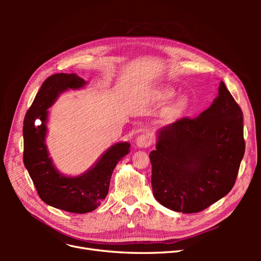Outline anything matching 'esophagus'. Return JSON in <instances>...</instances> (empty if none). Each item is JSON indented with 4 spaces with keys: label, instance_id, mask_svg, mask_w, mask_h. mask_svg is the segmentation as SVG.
Here are the masks:
<instances>
[{
    "label": "esophagus",
    "instance_id": "obj_1",
    "mask_svg": "<svg viewBox=\"0 0 261 261\" xmlns=\"http://www.w3.org/2000/svg\"><path fill=\"white\" fill-rule=\"evenodd\" d=\"M151 145V137L149 135H140L136 139V146L138 148H147Z\"/></svg>",
    "mask_w": 261,
    "mask_h": 261
}]
</instances>
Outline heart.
<instances>
[{
	"mask_svg": "<svg viewBox=\"0 0 261 261\" xmlns=\"http://www.w3.org/2000/svg\"><path fill=\"white\" fill-rule=\"evenodd\" d=\"M176 96V91L170 87H161L152 92V100L156 103L164 105L172 101ZM191 108V99L188 96L178 97L167 110V116L170 118H177L185 114Z\"/></svg>",
	"mask_w": 261,
	"mask_h": 261,
	"instance_id": "obj_1",
	"label": "heart"
}]
</instances>
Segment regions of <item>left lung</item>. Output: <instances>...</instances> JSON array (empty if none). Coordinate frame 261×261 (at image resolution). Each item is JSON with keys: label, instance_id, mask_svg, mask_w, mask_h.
Masks as SVG:
<instances>
[{"label": "left lung", "instance_id": "obj_1", "mask_svg": "<svg viewBox=\"0 0 261 261\" xmlns=\"http://www.w3.org/2000/svg\"><path fill=\"white\" fill-rule=\"evenodd\" d=\"M150 152L154 198L170 210L202 211L228 194L245 153L243 112L223 82L210 108L156 132Z\"/></svg>", "mask_w": 261, "mask_h": 261}]
</instances>
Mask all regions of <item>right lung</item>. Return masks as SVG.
I'll return each instance as SVG.
<instances>
[{
  "mask_svg": "<svg viewBox=\"0 0 261 261\" xmlns=\"http://www.w3.org/2000/svg\"><path fill=\"white\" fill-rule=\"evenodd\" d=\"M87 82L75 74H54L42 84L23 120V164L33 179L39 197L51 207L73 213L97 209L110 187L117 162L129 152L127 141L108 148L90 169L77 176L60 172L50 156L48 110L63 92L86 87Z\"/></svg>",
  "mask_w": 261,
  "mask_h": 261,
  "instance_id": "right-lung-1",
  "label": "right lung"
}]
</instances>
